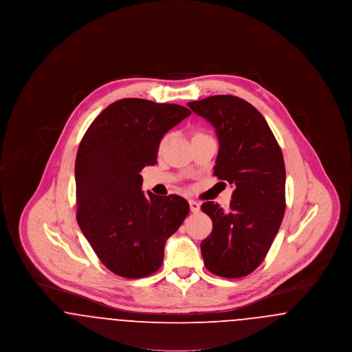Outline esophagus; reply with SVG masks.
<instances>
[{"label":"esophagus","instance_id":"34e87169","mask_svg":"<svg viewBox=\"0 0 352 352\" xmlns=\"http://www.w3.org/2000/svg\"><path fill=\"white\" fill-rule=\"evenodd\" d=\"M188 203H190V210H191V212L197 214V212H198V211L201 210V204H199L198 201L190 199V201H188Z\"/></svg>","mask_w":352,"mask_h":352}]
</instances>
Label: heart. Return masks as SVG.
<instances>
[{
    "instance_id": "b5f03b06",
    "label": "heart",
    "mask_w": 352,
    "mask_h": 352,
    "mask_svg": "<svg viewBox=\"0 0 352 352\" xmlns=\"http://www.w3.org/2000/svg\"><path fill=\"white\" fill-rule=\"evenodd\" d=\"M166 141H168V135H165V137H162L161 138V141H160V151H162L164 148H165V145H166Z\"/></svg>"
}]
</instances>
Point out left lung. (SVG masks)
Here are the masks:
<instances>
[{"label":"left lung","mask_w":352,"mask_h":352,"mask_svg":"<svg viewBox=\"0 0 352 352\" xmlns=\"http://www.w3.org/2000/svg\"><path fill=\"white\" fill-rule=\"evenodd\" d=\"M187 105L214 125L219 140L214 175L234 186L228 211L214 201L201 204L212 220V232L201 241V257L211 273L240 278L263 263L284 218L283 151L248 101L217 95Z\"/></svg>","instance_id":"8db88e82"}]
</instances>
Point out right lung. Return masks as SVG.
Here are the masks:
<instances>
[{
    "mask_svg": "<svg viewBox=\"0 0 352 352\" xmlns=\"http://www.w3.org/2000/svg\"><path fill=\"white\" fill-rule=\"evenodd\" d=\"M177 104L121 99L83 135L75 162L76 219L101 263L125 278L161 268L165 243L190 212L179 195L144 194L141 170L157 164L161 138L190 116Z\"/></svg>",
    "mask_w": 352,
    "mask_h": 352,
    "instance_id": "add662e5",
    "label": "right lung"
}]
</instances>
